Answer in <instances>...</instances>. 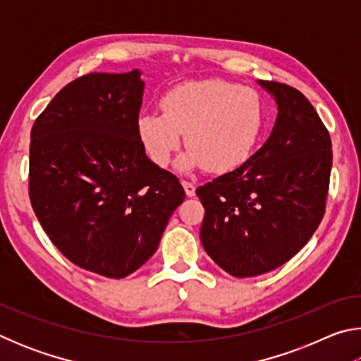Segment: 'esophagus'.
<instances>
[{"label":"esophagus","mask_w":361,"mask_h":361,"mask_svg":"<svg viewBox=\"0 0 361 361\" xmlns=\"http://www.w3.org/2000/svg\"><path fill=\"white\" fill-rule=\"evenodd\" d=\"M183 188H185L186 191V195L188 197H192V195H195V185L192 181H188V180H183Z\"/></svg>","instance_id":"34e87169"}]
</instances>
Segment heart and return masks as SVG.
Returning <instances> with one entry per match:
<instances>
[{
  "instance_id": "heart-1",
  "label": "heart",
  "mask_w": 361,
  "mask_h": 361,
  "mask_svg": "<svg viewBox=\"0 0 361 361\" xmlns=\"http://www.w3.org/2000/svg\"><path fill=\"white\" fill-rule=\"evenodd\" d=\"M161 106L164 113L138 118L140 140L159 167L169 166L185 135L189 151L180 169L231 172L252 154L264 126L259 94L223 79L183 82L164 97Z\"/></svg>"
}]
</instances>
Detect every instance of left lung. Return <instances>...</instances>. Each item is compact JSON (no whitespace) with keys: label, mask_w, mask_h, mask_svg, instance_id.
Segmentation results:
<instances>
[{"label":"left lung","mask_w":361,"mask_h":361,"mask_svg":"<svg viewBox=\"0 0 361 361\" xmlns=\"http://www.w3.org/2000/svg\"><path fill=\"white\" fill-rule=\"evenodd\" d=\"M259 84L279 106L271 137L240 167L195 189L205 209L200 242L239 279L274 271L309 242L325 215L333 164L312 103L288 84Z\"/></svg>","instance_id":"obj_1"}]
</instances>
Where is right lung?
I'll return each mask as SVG.
<instances>
[{
    "label": "right lung",
    "mask_w": 361,
    "mask_h": 361,
    "mask_svg": "<svg viewBox=\"0 0 361 361\" xmlns=\"http://www.w3.org/2000/svg\"><path fill=\"white\" fill-rule=\"evenodd\" d=\"M143 81L133 70L66 84L32 127L28 194L66 259L108 279L135 272L159 247L185 189L152 164L138 135Z\"/></svg>",
    "instance_id": "add662e5"
}]
</instances>
